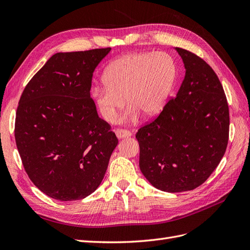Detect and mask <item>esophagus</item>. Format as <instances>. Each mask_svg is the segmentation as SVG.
Instances as JSON below:
<instances>
[{
	"label": "esophagus",
	"mask_w": 250,
	"mask_h": 250,
	"mask_svg": "<svg viewBox=\"0 0 250 250\" xmlns=\"http://www.w3.org/2000/svg\"><path fill=\"white\" fill-rule=\"evenodd\" d=\"M116 135H117V138L118 139H123V138H128V137H130L131 135V132L130 131H128V130H126V129H116Z\"/></svg>",
	"instance_id": "esophagus-1"
}]
</instances>
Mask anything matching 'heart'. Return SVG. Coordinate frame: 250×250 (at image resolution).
I'll return each instance as SVG.
<instances>
[{"mask_svg":"<svg viewBox=\"0 0 250 250\" xmlns=\"http://www.w3.org/2000/svg\"><path fill=\"white\" fill-rule=\"evenodd\" d=\"M176 78V66L164 52L132 53L119 57L103 73L104 84L95 85L90 96L105 121H112L126 102L123 120L142 112L153 117L167 103Z\"/></svg>","mask_w":250,"mask_h":250,"instance_id":"obj_1","label":"heart"}]
</instances>
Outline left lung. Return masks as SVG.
<instances>
[{
    "instance_id": "8db88e82",
    "label": "left lung",
    "mask_w": 250,
    "mask_h": 250,
    "mask_svg": "<svg viewBox=\"0 0 250 250\" xmlns=\"http://www.w3.org/2000/svg\"><path fill=\"white\" fill-rule=\"evenodd\" d=\"M186 76L175 98L135 134L140 169L156 188L194 190L222 160L229 142V111L220 80L202 58L175 48Z\"/></svg>"
}]
</instances>
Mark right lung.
<instances>
[{"label": "right lung", "mask_w": 250, "mask_h": 250, "mask_svg": "<svg viewBox=\"0 0 250 250\" xmlns=\"http://www.w3.org/2000/svg\"><path fill=\"white\" fill-rule=\"evenodd\" d=\"M110 50L56 53L21 94L17 147L29 178L51 198L80 200L96 191L118 145L89 93L93 73Z\"/></svg>", "instance_id": "obj_1"}]
</instances>
